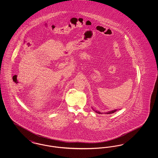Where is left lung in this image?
Returning <instances> with one entry per match:
<instances>
[{
	"mask_svg": "<svg viewBox=\"0 0 158 158\" xmlns=\"http://www.w3.org/2000/svg\"><path fill=\"white\" fill-rule=\"evenodd\" d=\"M92 110L94 111H95V113H98V114H102V113H101V112H99V111H97V110H95L93 108H92ZM117 111V110H113V111H108V112H106V113H104L105 114H113V113H115V112H116Z\"/></svg>",
	"mask_w": 158,
	"mask_h": 158,
	"instance_id": "left-lung-1",
	"label": "left lung"
}]
</instances>
